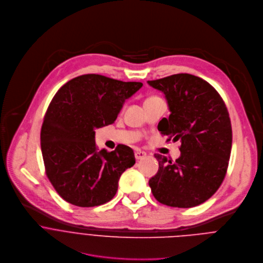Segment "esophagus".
Returning <instances> with one entry per match:
<instances>
[{
  "label": "esophagus",
  "mask_w": 263,
  "mask_h": 263,
  "mask_svg": "<svg viewBox=\"0 0 263 263\" xmlns=\"http://www.w3.org/2000/svg\"><path fill=\"white\" fill-rule=\"evenodd\" d=\"M146 153L144 151H141V150H136L135 152V157L137 160H140V159H143L146 157Z\"/></svg>",
  "instance_id": "1"
}]
</instances>
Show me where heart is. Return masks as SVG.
<instances>
[{"label": "heart", "instance_id": "1", "mask_svg": "<svg viewBox=\"0 0 263 263\" xmlns=\"http://www.w3.org/2000/svg\"><path fill=\"white\" fill-rule=\"evenodd\" d=\"M158 97H155V96H153V97H149L147 100H153V99H157Z\"/></svg>", "mask_w": 263, "mask_h": 263}]
</instances>
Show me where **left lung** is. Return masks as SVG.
<instances>
[{"label":"left lung","mask_w":263,"mask_h":263,"mask_svg":"<svg viewBox=\"0 0 263 263\" xmlns=\"http://www.w3.org/2000/svg\"><path fill=\"white\" fill-rule=\"evenodd\" d=\"M166 98L171 115L158 130L167 142L180 141L173 161L155 154L159 170L149 180L155 199L167 206L191 208L204 203L220 186L232 150V124L227 106L206 81L178 73L148 81Z\"/></svg>","instance_id":"obj_1"}]
</instances>
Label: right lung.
<instances>
[{
    "label": "right lung",
    "instance_id": "1",
    "mask_svg": "<svg viewBox=\"0 0 263 263\" xmlns=\"http://www.w3.org/2000/svg\"><path fill=\"white\" fill-rule=\"evenodd\" d=\"M142 83L121 82L100 74L78 77L52 99L41 130L46 175L66 202L93 207L109 202L118 180L136 163L132 148L98 150L95 129L112 124L123 103Z\"/></svg>",
    "mask_w": 263,
    "mask_h": 263
}]
</instances>
